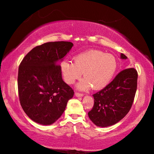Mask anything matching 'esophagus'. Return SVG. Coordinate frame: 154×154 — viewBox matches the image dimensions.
Here are the masks:
<instances>
[{
    "label": "esophagus",
    "mask_w": 154,
    "mask_h": 154,
    "mask_svg": "<svg viewBox=\"0 0 154 154\" xmlns=\"http://www.w3.org/2000/svg\"><path fill=\"white\" fill-rule=\"evenodd\" d=\"M75 97H83V94L79 93V92H75Z\"/></svg>",
    "instance_id": "esophagus-1"
}]
</instances>
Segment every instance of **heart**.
Listing matches in <instances>:
<instances>
[{
  "mask_svg": "<svg viewBox=\"0 0 154 154\" xmlns=\"http://www.w3.org/2000/svg\"><path fill=\"white\" fill-rule=\"evenodd\" d=\"M74 62L64 60L60 69L63 79L71 85L80 79L83 72L84 79L78 88L87 90L90 88L100 90L110 83L117 69L115 57L97 50H88L78 54L73 57Z\"/></svg>",
  "mask_w": 154,
  "mask_h": 154,
  "instance_id": "1",
  "label": "heart"
}]
</instances>
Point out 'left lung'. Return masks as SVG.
Segmentation results:
<instances>
[{
    "instance_id": "1",
    "label": "left lung",
    "mask_w": 154,
    "mask_h": 154,
    "mask_svg": "<svg viewBox=\"0 0 154 154\" xmlns=\"http://www.w3.org/2000/svg\"><path fill=\"white\" fill-rule=\"evenodd\" d=\"M121 58L128 57L121 54ZM137 71L134 68L121 71L104 89L94 94V106L88 116L94 125L109 127L117 123L131 109L137 87Z\"/></svg>"
}]
</instances>
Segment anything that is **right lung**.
Here are the masks:
<instances>
[{"label": "right lung", "instance_id": "obj_1", "mask_svg": "<svg viewBox=\"0 0 154 154\" xmlns=\"http://www.w3.org/2000/svg\"><path fill=\"white\" fill-rule=\"evenodd\" d=\"M71 42H48L33 48L18 71L19 97L23 110L41 125H51L60 118L74 92L64 82L60 62L70 51Z\"/></svg>", "mask_w": 154, "mask_h": 154}]
</instances>
